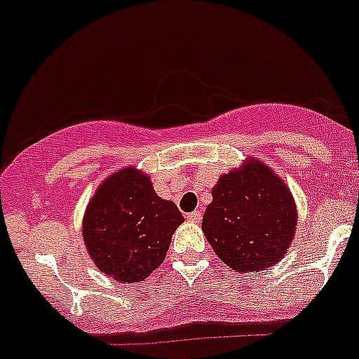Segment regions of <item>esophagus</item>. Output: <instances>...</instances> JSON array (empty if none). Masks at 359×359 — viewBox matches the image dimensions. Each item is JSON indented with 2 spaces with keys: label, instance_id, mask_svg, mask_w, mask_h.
<instances>
[{
  "label": "esophagus",
  "instance_id": "obj_1",
  "mask_svg": "<svg viewBox=\"0 0 359 359\" xmlns=\"http://www.w3.org/2000/svg\"><path fill=\"white\" fill-rule=\"evenodd\" d=\"M201 217H203V215H201V211H192V213L187 215V220L197 224V222H201Z\"/></svg>",
  "mask_w": 359,
  "mask_h": 359
}]
</instances>
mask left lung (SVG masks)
Segmentation results:
<instances>
[{"label":"left lung","instance_id":"left-lung-1","mask_svg":"<svg viewBox=\"0 0 359 359\" xmlns=\"http://www.w3.org/2000/svg\"><path fill=\"white\" fill-rule=\"evenodd\" d=\"M203 217V233L234 271L271 268L287 254L298 225L294 197L262 160H243L218 177Z\"/></svg>","mask_w":359,"mask_h":359}]
</instances>
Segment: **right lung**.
<instances>
[{"label":"right lung","mask_w":359,"mask_h":359,"mask_svg":"<svg viewBox=\"0 0 359 359\" xmlns=\"http://www.w3.org/2000/svg\"><path fill=\"white\" fill-rule=\"evenodd\" d=\"M183 222L176 204L155 192L149 174L126 165L95 190L83 217V240L102 273L134 284L162 264Z\"/></svg>","instance_id":"add662e5"}]
</instances>
